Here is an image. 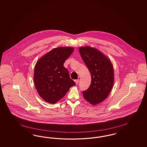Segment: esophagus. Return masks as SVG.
Instances as JSON below:
<instances>
[{
    "label": "esophagus",
    "mask_w": 147,
    "mask_h": 147,
    "mask_svg": "<svg viewBox=\"0 0 147 147\" xmlns=\"http://www.w3.org/2000/svg\"><path fill=\"white\" fill-rule=\"evenodd\" d=\"M75 81V83H76V84H78V82H79V80L78 79H77V80H74Z\"/></svg>",
    "instance_id": "34e87169"
}]
</instances>
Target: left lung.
<instances>
[{"label":"left lung","instance_id":"8db88e82","mask_svg":"<svg viewBox=\"0 0 147 147\" xmlns=\"http://www.w3.org/2000/svg\"><path fill=\"white\" fill-rule=\"evenodd\" d=\"M79 53L91 76L89 89L83 97L91 105L98 104L109 95L114 83V70L110 59L99 50L90 46L81 47Z\"/></svg>","mask_w":147,"mask_h":147}]
</instances>
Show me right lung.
Wrapping results in <instances>:
<instances>
[{"instance_id": "right-lung-1", "label": "right lung", "mask_w": 147, "mask_h": 147, "mask_svg": "<svg viewBox=\"0 0 147 147\" xmlns=\"http://www.w3.org/2000/svg\"><path fill=\"white\" fill-rule=\"evenodd\" d=\"M74 49L71 47L55 48L37 61L34 74L35 88L45 101L56 104L76 85L63 65Z\"/></svg>"}]
</instances>
